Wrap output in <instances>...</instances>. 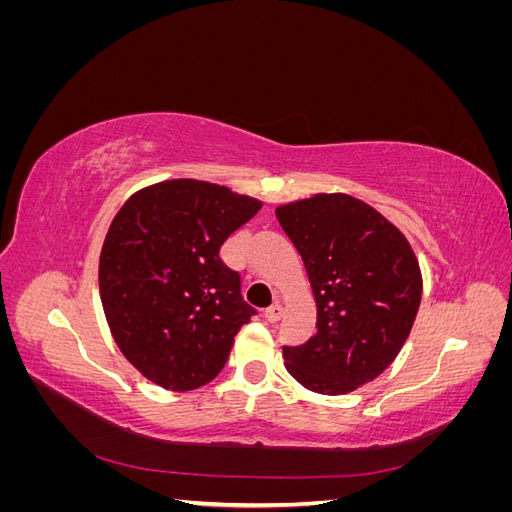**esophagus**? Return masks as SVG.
<instances>
[{"instance_id":"34e87169","label":"esophagus","mask_w":512,"mask_h":512,"mask_svg":"<svg viewBox=\"0 0 512 512\" xmlns=\"http://www.w3.org/2000/svg\"><path fill=\"white\" fill-rule=\"evenodd\" d=\"M282 314H284V309H282L280 303H273L271 307L265 309V318H267L269 322H277V320L282 318Z\"/></svg>"}]
</instances>
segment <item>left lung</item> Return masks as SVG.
<instances>
[{
	"label": "left lung",
	"instance_id": "obj_1",
	"mask_svg": "<svg viewBox=\"0 0 512 512\" xmlns=\"http://www.w3.org/2000/svg\"><path fill=\"white\" fill-rule=\"evenodd\" d=\"M303 258L316 299V335L284 348L288 374L320 395L376 380L412 331L423 277L412 245L374 207L314 194L275 209Z\"/></svg>",
	"mask_w": 512,
	"mask_h": 512
}]
</instances>
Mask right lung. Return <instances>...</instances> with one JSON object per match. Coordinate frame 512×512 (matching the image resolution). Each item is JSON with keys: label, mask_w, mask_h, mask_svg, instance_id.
Listing matches in <instances>:
<instances>
[{"label": "right lung", "mask_w": 512, "mask_h": 512, "mask_svg": "<svg viewBox=\"0 0 512 512\" xmlns=\"http://www.w3.org/2000/svg\"><path fill=\"white\" fill-rule=\"evenodd\" d=\"M260 207L226 185L170 179L117 211L100 252V299L121 354L153 384L194 391L226 365L256 309L220 247Z\"/></svg>", "instance_id": "add662e5"}]
</instances>
